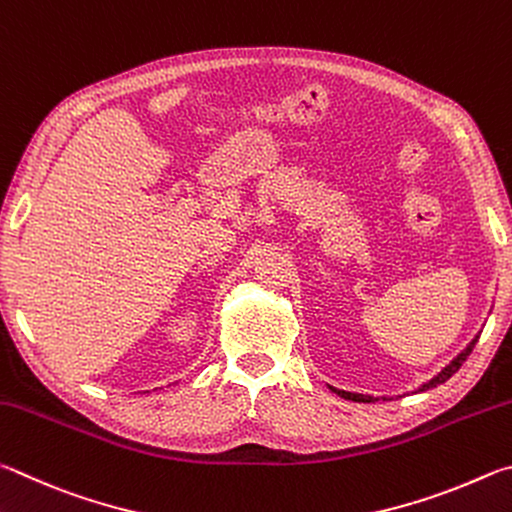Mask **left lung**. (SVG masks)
I'll use <instances>...</instances> for the list:
<instances>
[{
	"instance_id": "obj_1",
	"label": "left lung",
	"mask_w": 512,
	"mask_h": 512,
	"mask_svg": "<svg viewBox=\"0 0 512 512\" xmlns=\"http://www.w3.org/2000/svg\"><path fill=\"white\" fill-rule=\"evenodd\" d=\"M479 342V335L472 339V342L463 348V351L454 357V360L445 366V369L438 373V375H434L432 380L429 382H423L420 384V387L414 391V393H423V391H429V389H434V387H438V384H443V382H447L452 378V375L461 369L463 366V362L468 360V355L472 353V348H474V344ZM330 391L333 393H337L339 398H344V400H353V402H375V400H380V398H373V396H364V393H351V391H342V389H335V387H330ZM387 400V398H384Z\"/></svg>"
}]
</instances>
